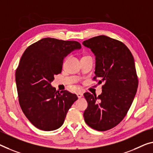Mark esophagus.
<instances>
[{"label":"esophagus","mask_w":153,"mask_h":153,"mask_svg":"<svg viewBox=\"0 0 153 153\" xmlns=\"http://www.w3.org/2000/svg\"><path fill=\"white\" fill-rule=\"evenodd\" d=\"M76 95H77V96H78L79 98H82V97H83V93H82V92H78L76 94Z\"/></svg>","instance_id":"esophagus-1"}]
</instances>
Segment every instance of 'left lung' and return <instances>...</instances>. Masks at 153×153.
Instances as JSON below:
<instances>
[{
  "instance_id": "obj_1",
  "label": "left lung",
  "mask_w": 153,
  "mask_h": 153,
  "mask_svg": "<svg viewBox=\"0 0 153 153\" xmlns=\"http://www.w3.org/2000/svg\"><path fill=\"white\" fill-rule=\"evenodd\" d=\"M96 57L95 75L98 83L105 82L100 95L84 94L88 102L85 122L97 131L117 125L127 114L137 92L138 79L134 58L123 42L105 36L83 42Z\"/></svg>"
}]
</instances>
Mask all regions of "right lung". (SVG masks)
I'll return each mask as SVG.
<instances>
[{
    "label": "right lung",
    "mask_w": 153,
    "mask_h": 153,
    "mask_svg": "<svg viewBox=\"0 0 153 153\" xmlns=\"http://www.w3.org/2000/svg\"><path fill=\"white\" fill-rule=\"evenodd\" d=\"M81 48L77 42L46 37L23 53L16 72L18 100L26 117L37 128L50 131L61 127L78 99L67 90L57 91L51 82L62 72L63 59Z\"/></svg>",
    "instance_id": "right-lung-1"
}]
</instances>
